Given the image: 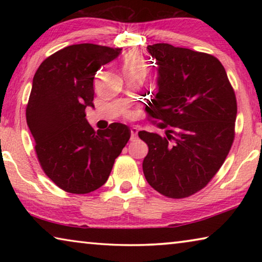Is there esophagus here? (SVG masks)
Masks as SVG:
<instances>
[{
    "label": "esophagus",
    "instance_id": "1",
    "mask_svg": "<svg viewBox=\"0 0 262 262\" xmlns=\"http://www.w3.org/2000/svg\"><path fill=\"white\" fill-rule=\"evenodd\" d=\"M137 133H139V128L137 127H132L130 128V140H135L137 137Z\"/></svg>",
    "mask_w": 262,
    "mask_h": 262
}]
</instances>
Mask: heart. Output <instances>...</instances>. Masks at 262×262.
Instances as JSON below:
<instances>
[{"instance_id":"heart-1","label":"heart","mask_w":262,"mask_h":262,"mask_svg":"<svg viewBox=\"0 0 262 262\" xmlns=\"http://www.w3.org/2000/svg\"><path fill=\"white\" fill-rule=\"evenodd\" d=\"M123 68L126 74H145L147 67L143 59L136 52H130L123 59Z\"/></svg>"}]
</instances>
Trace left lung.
<instances>
[{
  "label": "left lung",
  "instance_id": "left-lung-1",
  "mask_svg": "<svg viewBox=\"0 0 262 262\" xmlns=\"http://www.w3.org/2000/svg\"><path fill=\"white\" fill-rule=\"evenodd\" d=\"M147 50L157 64L158 90L145 111L161 121L159 128H172L139 132L149 147L143 173L158 193L187 198L209 183L231 149L236 96L215 56L170 43Z\"/></svg>",
  "mask_w": 262,
  "mask_h": 262
}]
</instances>
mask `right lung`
Masks as SVG:
<instances>
[{
    "mask_svg": "<svg viewBox=\"0 0 262 262\" xmlns=\"http://www.w3.org/2000/svg\"><path fill=\"white\" fill-rule=\"evenodd\" d=\"M120 53L95 43L72 45L48 56L34 74L26 122L43 172L68 193L101 187L130 137L123 123L95 132L85 118L88 106L95 107L96 73Z\"/></svg>",
    "mask_w": 262,
    "mask_h": 262,
    "instance_id": "obj_1",
    "label": "right lung"
}]
</instances>
